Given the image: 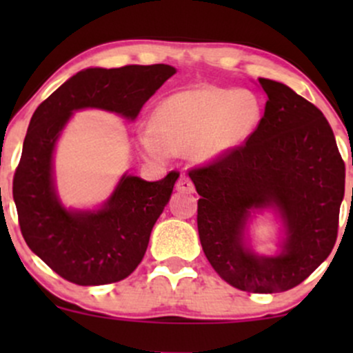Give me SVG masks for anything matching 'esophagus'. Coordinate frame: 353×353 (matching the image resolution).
I'll return each mask as SVG.
<instances>
[{"label": "esophagus", "instance_id": "obj_1", "mask_svg": "<svg viewBox=\"0 0 353 353\" xmlns=\"http://www.w3.org/2000/svg\"><path fill=\"white\" fill-rule=\"evenodd\" d=\"M176 189L179 190V192H185V194H190L194 192V182L189 179V177L182 176L179 181L176 182Z\"/></svg>", "mask_w": 353, "mask_h": 353}]
</instances>
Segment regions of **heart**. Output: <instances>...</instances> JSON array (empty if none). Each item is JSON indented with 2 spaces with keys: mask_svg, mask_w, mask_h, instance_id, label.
<instances>
[{
  "mask_svg": "<svg viewBox=\"0 0 353 353\" xmlns=\"http://www.w3.org/2000/svg\"><path fill=\"white\" fill-rule=\"evenodd\" d=\"M261 117V99L249 89H185L156 108L152 129L141 132L139 145L154 161L189 151L196 161L209 163L245 141Z\"/></svg>",
  "mask_w": 353,
  "mask_h": 353,
  "instance_id": "obj_1",
  "label": "heart"
}]
</instances>
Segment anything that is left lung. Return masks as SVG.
I'll return each instance as SVG.
<instances>
[{"label": "left lung", "mask_w": 353, "mask_h": 353, "mask_svg": "<svg viewBox=\"0 0 353 353\" xmlns=\"http://www.w3.org/2000/svg\"><path fill=\"white\" fill-rule=\"evenodd\" d=\"M267 94L261 123L236 149L189 171L201 199L197 229L205 257L225 282L252 294L294 289L337 241L345 164L322 111L285 84L259 78ZM275 205L288 239L277 258L245 250L252 208Z\"/></svg>", "instance_id": "obj_1"}]
</instances>
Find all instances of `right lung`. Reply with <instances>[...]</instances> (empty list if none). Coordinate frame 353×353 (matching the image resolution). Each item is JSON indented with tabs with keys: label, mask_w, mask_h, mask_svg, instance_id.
Listing matches in <instances>:
<instances>
[{
	"label": "right lung",
	"mask_w": 353,
	"mask_h": 353,
	"mask_svg": "<svg viewBox=\"0 0 353 353\" xmlns=\"http://www.w3.org/2000/svg\"><path fill=\"white\" fill-rule=\"evenodd\" d=\"M174 72L168 64L89 68L56 89L31 117L13 177L19 229L28 247L66 281L104 285L134 272L179 172L156 182L124 176L103 209L66 210L52 185V151L59 132L72 111L83 108L108 109L134 119Z\"/></svg>",
	"instance_id": "obj_1"
}]
</instances>
